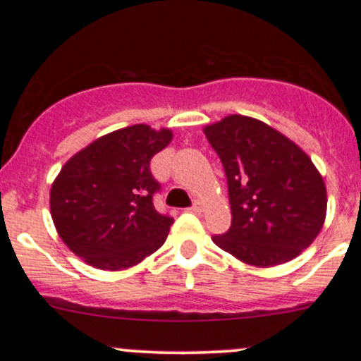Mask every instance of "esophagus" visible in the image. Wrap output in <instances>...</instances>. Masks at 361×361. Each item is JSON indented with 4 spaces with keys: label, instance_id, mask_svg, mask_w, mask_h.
<instances>
[{
    "label": "esophagus",
    "instance_id": "1",
    "mask_svg": "<svg viewBox=\"0 0 361 361\" xmlns=\"http://www.w3.org/2000/svg\"><path fill=\"white\" fill-rule=\"evenodd\" d=\"M190 212H195V214H200L202 212V204L200 202H193V205L190 207Z\"/></svg>",
    "mask_w": 361,
    "mask_h": 361
}]
</instances>
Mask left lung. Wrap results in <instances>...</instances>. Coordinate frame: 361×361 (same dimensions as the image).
<instances>
[{"mask_svg":"<svg viewBox=\"0 0 361 361\" xmlns=\"http://www.w3.org/2000/svg\"><path fill=\"white\" fill-rule=\"evenodd\" d=\"M204 132L221 157L233 214L229 231L212 241L255 267L299 256L322 229L327 205L310 157L279 130L243 115Z\"/></svg>","mask_w":361,"mask_h":361,"instance_id":"left-lung-1","label":"left lung"}]
</instances>
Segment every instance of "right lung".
<instances>
[{
  "label": "right lung",
  "instance_id": "right-lung-1",
  "mask_svg": "<svg viewBox=\"0 0 361 361\" xmlns=\"http://www.w3.org/2000/svg\"><path fill=\"white\" fill-rule=\"evenodd\" d=\"M173 134L149 126L120 128L74 154L51 188V214L74 255L102 270H123L159 250L173 224L157 212L152 156Z\"/></svg>",
  "mask_w": 361,
  "mask_h": 361
}]
</instances>
